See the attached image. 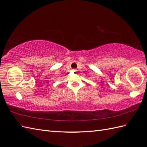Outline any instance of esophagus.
I'll list each match as a JSON object with an SVG mask.
<instances>
[{"label": "esophagus", "mask_w": 147, "mask_h": 147, "mask_svg": "<svg viewBox=\"0 0 147 147\" xmlns=\"http://www.w3.org/2000/svg\"><path fill=\"white\" fill-rule=\"evenodd\" d=\"M72 70H73L74 71H77V70L76 69H74Z\"/></svg>", "instance_id": "34e87169"}]
</instances>
